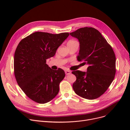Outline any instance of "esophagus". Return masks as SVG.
<instances>
[{
	"label": "esophagus",
	"mask_w": 130,
	"mask_h": 130,
	"mask_svg": "<svg viewBox=\"0 0 130 130\" xmlns=\"http://www.w3.org/2000/svg\"><path fill=\"white\" fill-rule=\"evenodd\" d=\"M65 73L66 74V75H69V74H70L71 73V72L69 71V70H66L65 71Z\"/></svg>",
	"instance_id": "1"
}]
</instances>
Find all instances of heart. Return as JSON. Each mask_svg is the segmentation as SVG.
<instances>
[{"label":"heart","mask_w":130,"mask_h":130,"mask_svg":"<svg viewBox=\"0 0 130 130\" xmlns=\"http://www.w3.org/2000/svg\"><path fill=\"white\" fill-rule=\"evenodd\" d=\"M78 43L76 41L74 40H69V42H68L67 43V45H73V44H77Z\"/></svg>","instance_id":"1"}]
</instances>
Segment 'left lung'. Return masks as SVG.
Listing matches in <instances>:
<instances>
[{
  "label": "left lung",
  "instance_id": "1",
  "mask_svg": "<svg viewBox=\"0 0 130 130\" xmlns=\"http://www.w3.org/2000/svg\"><path fill=\"white\" fill-rule=\"evenodd\" d=\"M70 34L79 42L77 60H84L83 63L88 65L86 72H72L76 77L73 90L82 98L97 99L105 92L114 78V52L100 31L92 27L80 28Z\"/></svg>",
  "mask_w": 130,
  "mask_h": 130
}]
</instances>
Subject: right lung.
Segmentation results:
<instances>
[{"mask_svg":"<svg viewBox=\"0 0 130 130\" xmlns=\"http://www.w3.org/2000/svg\"><path fill=\"white\" fill-rule=\"evenodd\" d=\"M69 35L37 31L23 39L17 47L13 60L16 79L27 96L37 103H46L58 93L65 72L51 69L46 59L55 55Z\"/></svg>","mask_w":130,"mask_h":130,"instance_id":"right-lung-1","label":"right lung"}]
</instances>
